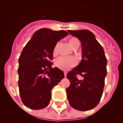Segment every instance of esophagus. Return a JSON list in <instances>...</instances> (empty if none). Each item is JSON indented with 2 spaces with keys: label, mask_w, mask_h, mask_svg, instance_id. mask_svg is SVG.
<instances>
[{
  "label": "esophagus",
  "mask_w": 123,
  "mask_h": 123,
  "mask_svg": "<svg viewBox=\"0 0 123 123\" xmlns=\"http://www.w3.org/2000/svg\"><path fill=\"white\" fill-rule=\"evenodd\" d=\"M67 72H64V74H65V77H66V76H67Z\"/></svg>",
  "instance_id": "obj_1"
}]
</instances>
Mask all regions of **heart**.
<instances>
[{
  "mask_svg": "<svg viewBox=\"0 0 123 123\" xmlns=\"http://www.w3.org/2000/svg\"><path fill=\"white\" fill-rule=\"evenodd\" d=\"M76 38H72L70 40V43L72 46L73 42ZM58 43L55 46L53 49V53L56 54L57 52ZM78 63V60L74 56H68L62 55L56 58L55 60V65L62 70H68L72 67L76 66Z\"/></svg>",
  "mask_w": 123,
  "mask_h": 123,
  "instance_id": "b5f03b06",
  "label": "heart"
}]
</instances>
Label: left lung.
I'll return each instance as SVG.
<instances>
[{
	"label": "left lung",
	"instance_id": "left-lung-1",
	"mask_svg": "<svg viewBox=\"0 0 123 123\" xmlns=\"http://www.w3.org/2000/svg\"><path fill=\"white\" fill-rule=\"evenodd\" d=\"M77 37L82 46L80 63L67 73L70 85L66 90L70 106L79 111H88L98 105L102 96L107 74V59L103 49L94 35L88 30H68ZM78 74L84 77L78 80Z\"/></svg>",
	"mask_w": 123,
	"mask_h": 123
}]
</instances>
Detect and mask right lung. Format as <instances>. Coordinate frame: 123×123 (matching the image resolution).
I'll use <instances>...</instances> for the list:
<instances>
[{"mask_svg": "<svg viewBox=\"0 0 123 123\" xmlns=\"http://www.w3.org/2000/svg\"><path fill=\"white\" fill-rule=\"evenodd\" d=\"M68 35L65 30L41 29L33 33L18 58V88L27 108L40 110L50 103L51 90L64 78L63 71L52 68L55 46Z\"/></svg>", "mask_w": 123, "mask_h": 123, "instance_id": "right-lung-1", "label": "right lung"}]
</instances>
